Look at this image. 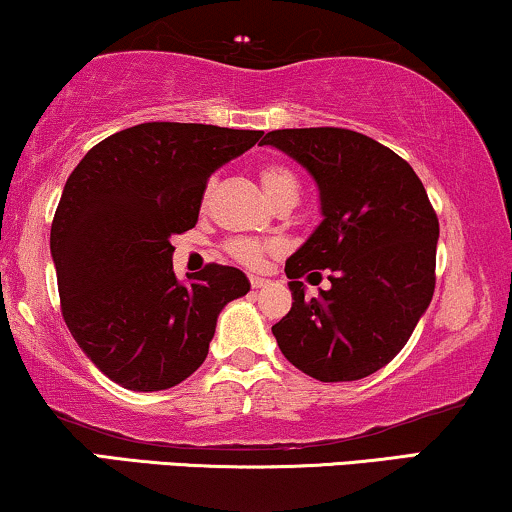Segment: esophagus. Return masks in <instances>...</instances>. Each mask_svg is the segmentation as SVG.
I'll list each match as a JSON object with an SVG mask.
<instances>
[{
  "label": "esophagus",
  "mask_w": 512,
  "mask_h": 512,
  "mask_svg": "<svg viewBox=\"0 0 512 512\" xmlns=\"http://www.w3.org/2000/svg\"><path fill=\"white\" fill-rule=\"evenodd\" d=\"M249 280H251V287H254V289H261V287H266V285H268L266 277H256V275H251Z\"/></svg>",
  "instance_id": "34e87169"
}]
</instances>
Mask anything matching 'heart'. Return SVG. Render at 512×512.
Here are the masks:
<instances>
[{
	"instance_id": "1",
	"label": "heart",
	"mask_w": 512,
	"mask_h": 512,
	"mask_svg": "<svg viewBox=\"0 0 512 512\" xmlns=\"http://www.w3.org/2000/svg\"><path fill=\"white\" fill-rule=\"evenodd\" d=\"M258 178H261V185H263V189H266V194L270 199H277L280 194H285V192H299L296 175L287 166H280V163L263 166L261 173H258ZM227 249H230V254L235 256L239 263H244V266L261 268L263 258H266V254L273 249V246L254 242V239H235V242H230Z\"/></svg>"
}]
</instances>
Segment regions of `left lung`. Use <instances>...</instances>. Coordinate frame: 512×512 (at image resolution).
Listing matches in <instances>:
<instances>
[{"mask_svg":"<svg viewBox=\"0 0 512 512\" xmlns=\"http://www.w3.org/2000/svg\"><path fill=\"white\" fill-rule=\"evenodd\" d=\"M261 144L311 173L323 216L287 258L294 301L273 325L277 346L320 382L363 380L406 346L430 306L437 213L415 170L361 132L273 130ZM311 269L331 270L333 287L318 300L300 282Z\"/></svg>","mask_w":512,"mask_h":512,"instance_id":"1","label":"left lung"}]
</instances>
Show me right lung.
I'll return each instance as SVG.
<instances>
[{"instance_id":"right-lung-1","label":"right lung","mask_w":512,"mask_h":512,"mask_svg":"<svg viewBox=\"0 0 512 512\" xmlns=\"http://www.w3.org/2000/svg\"><path fill=\"white\" fill-rule=\"evenodd\" d=\"M261 130L142 123L85 154L63 187L52 261L68 330L109 380L161 391L206 361L218 315L249 292L211 263L178 280L170 237L197 225L206 182Z\"/></svg>"}]
</instances>
